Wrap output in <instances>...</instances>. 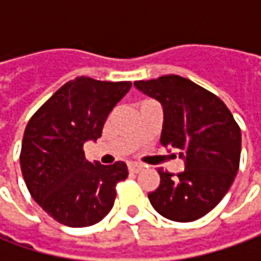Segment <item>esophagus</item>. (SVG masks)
Here are the masks:
<instances>
[{
  "instance_id": "esophagus-1",
  "label": "esophagus",
  "mask_w": 261,
  "mask_h": 261,
  "mask_svg": "<svg viewBox=\"0 0 261 261\" xmlns=\"http://www.w3.org/2000/svg\"><path fill=\"white\" fill-rule=\"evenodd\" d=\"M127 168H129L130 173H139V171L144 168V166L139 164V163H129V164H127Z\"/></svg>"
}]
</instances>
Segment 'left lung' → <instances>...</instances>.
<instances>
[{
	"label": "left lung",
	"instance_id": "obj_1",
	"mask_svg": "<svg viewBox=\"0 0 261 261\" xmlns=\"http://www.w3.org/2000/svg\"><path fill=\"white\" fill-rule=\"evenodd\" d=\"M163 106L161 145L178 151L185 171L158 168L160 186L148 195L156 212L175 222L196 221L215 207L236 178L241 130L221 98L178 75L135 81ZM175 156V154H173Z\"/></svg>",
	"mask_w": 261,
	"mask_h": 261
}]
</instances>
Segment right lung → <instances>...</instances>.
<instances>
[{
	"instance_id": "obj_1",
	"label": "right lung",
	"mask_w": 261,
	"mask_h": 261,
	"mask_svg": "<svg viewBox=\"0 0 261 261\" xmlns=\"http://www.w3.org/2000/svg\"><path fill=\"white\" fill-rule=\"evenodd\" d=\"M130 87V81L78 76L61 87L25 126L20 154L25 186L59 224L94 225L113 207L116 185L127 177V167L123 161L90 163L83 146L101 136L107 116Z\"/></svg>"
}]
</instances>
